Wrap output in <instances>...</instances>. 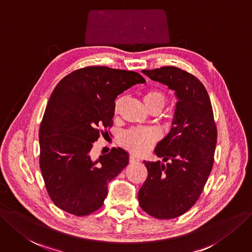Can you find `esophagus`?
Wrapping results in <instances>:
<instances>
[{"label": "esophagus", "mask_w": 252, "mask_h": 252, "mask_svg": "<svg viewBox=\"0 0 252 252\" xmlns=\"http://www.w3.org/2000/svg\"><path fill=\"white\" fill-rule=\"evenodd\" d=\"M128 161H129V163H136V162H139L140 160H139L138 158H136V157H134V156H129Z\"/></svg>", "instance_id": "1"}]
</instances>
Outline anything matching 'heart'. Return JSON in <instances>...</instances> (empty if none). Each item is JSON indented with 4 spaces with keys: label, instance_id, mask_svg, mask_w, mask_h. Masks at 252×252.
<instances>
[{
    "label": "heart",
    "instance_id": "1",
    "mask_svg": "<svg viewBox=\"0 0 252 252\" xmlns=\"http://www.w3.org/2000/svg\"><path fill=\"white\" fill-rule=\"evenodd\" d=\"M124 97H118L115 101L114 111L115 113L119 111V108L123 104ZM145 104L147 107L160 104L164 107L166 96L160 90L148 91L144 96ZM162 134L160 129L156 127H134L129 128L120 136L119 142L124 148L136 156H143L150 152L160 140Z\"/></svg>",
    "mask_w": 252,
    "mask_h": 252
}]
</instances>
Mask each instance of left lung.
<instances>
[{"label": "left lung", "instance_id": "obj_1", "mask_svg": "<svg viewBox=\"0 0 252 252\" xmlns=\"http://www.w3.org/2000/svg\"><path fill=\"white\" fill-rule=\"evenodd\" d=\"M175 91L178 102L170 133L157 145L160 161L146 162L147 178L139 190L141 209L157 219L182 216L196 202L214 164L217 126L203 84L175 66L142 70Z\"/></svg>", "mask_w": 252, "mask_h": 252}]
</instances>
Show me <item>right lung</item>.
<instances>
[{"instance_id":"obj_1","label":"right lung","mask_w":252,"mask_h":252,"mask_svg":"<svg viewBox=\"0 0 252 252\" xmlns=\"http://www.w3.org/2000/svg\"><path fill=\"white\" fill-rule=\"evenodd\" d=\"M135 71L87 66L65 76L55 87L39 128V166L46 191L59 209L76 216L97 211L108 183L128 164L113 147L92 160L93 142L113 125L115 98L136 84Z\"/></svg>"}]
</instances>
